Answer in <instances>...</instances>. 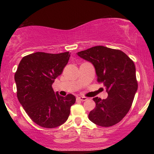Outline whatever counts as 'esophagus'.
I'll return each instance as SVG.
<instances>
[{
  "label": "esophagus",
  "mask_w": 154,
  "mask_h": 154,
  "mask_svg": "<svg viewBox=\"0 0 154 154\" xmlns=\"http://www.w3.org/2000/svg\"><path fill=\"white\" fill-rule=\"evenodd\" d=\"M77 100H81V101H85V100H88V98L84 96H79V97H77Z\"/></svg>",
  "instance_id": "34e87169"
}]
</instances>
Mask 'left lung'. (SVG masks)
<instances>
[{
    "label": "left lung",
    "instance_id": "obj_1",
    "mask_svg": "<svg viewBox=\"0 0 154 154\" xmlns=\"http://www.w3.org/2000/svg\"><path fill=\"white\" fill-rule=\"evenodd\" d=\"M93 64L97 81L103 82L108 98H93L95 107L88 118L98 126L108 128L119 123L126 116L137 90L135 66L122 51L98 45L77 53Z\"/></svg>",
    "mask_w": 154,
    "mask_h": 154
}]
</instances>
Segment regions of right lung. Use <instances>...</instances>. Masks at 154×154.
<instances>
[{"label":"right lung","mask_w":154,"mask_h":154,"mask_svg":"<svg viewBox=\"0 0 154 154\" xmlns=\"http://www.w3.org/2000/svg\"><path fill=\"white\" fill-rule=\"evenodd\" d=\"M69 57V52H36L24 56L19 63L14 75L17 98L27 115L39 126L57 128L69 116L75 96H61L52 88Z\"/></svg>","instance_id":"1"}]
</instances>
